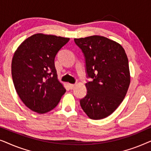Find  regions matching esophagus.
Listing matches in <instances>:
<instances>
[{"label": "esophagus", "mask_w": 151, "mask_h": 151, "mask_svg": "<svg viewBox=\"0 0 151 151\" xmlns=\"http://www.w3.org/2000/svg\"><path fill=\"white\" fill-rule=\"evenodd\" d=\"M69 88H71V89H73L74 87L76 86V84H69Z\"/></svg>", "instance_id": "1"}]
</instances>
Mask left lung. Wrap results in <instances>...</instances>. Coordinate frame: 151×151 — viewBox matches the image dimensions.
Listing matches in <instances>:
<instances>
[{
    "mask_svg": "<svg viewBox=\"0 0 151 151\" xmlns=\"http://www.w3.org/2000/svg\"><path fill=\"white\" fill-rule=\"evenodd\" d=\"M74 41L85 57L88 77L93 79L85 84L87 93L80 100V106L89 118H105L119 106L129 87L127 53L121 45L104 36H91Z\"/></svg>",
    "mask_w": 151,
    "mask_h": 151,
    "instance_id": "8db88e82",
    "label": "left lung"
}]
</instances>
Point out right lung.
Segmentation results:
<instances>
[{
	"label": "right lung",
	"mask_w": 151,
	"mask_h": 151,
	"mask_svg": "<svg viewBox=\"0 0 151 151\" xmlns=\"http://www.w3.org/2000/svg\"><path fill=\"white\" fill-rule=\"evenodd\" d=\"M69 38L36 34L14 53L12 76L20 100L31 110L45 113L55 108L66 92L57 77L54 60Z\"/></svg>",
	"instance_id": "1"
}]
</instances>
